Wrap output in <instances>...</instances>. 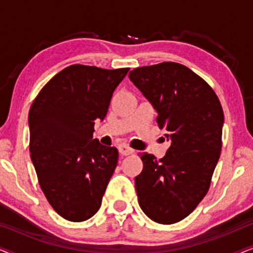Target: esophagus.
I'll return each instance as SVG.
<instances>
[{"label":"esophagus","instance_id":"34e87169","mask_svg":"<svg viewBox=\"0 0 253 253\" xmlns=\"http://www.w3.org/2000/svg\"><path fill=\"white\" fill-rule=\"evenodd\" d=\"M119 151L122 155H130L134 152V150H132V148H131L129 145H126V144H121L119 146Z\"/></svg>","mask_w":253,"mask_h":253}]
</instances>
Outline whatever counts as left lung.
Instances as JSON below:
<instances>
[{
    "label": "left lung",
    "instance_id": "left-lung-1",
    "mask_svg": "<svg viewBox=\"0 0 253 253\" xmlns=\"http://www.w3.org/2000/svg\"><path fill=\"white\" fill-rule=\"evenodd\" d=\"M129 77L171 140L162 159L139 154L144 167L134 178L138 203L155 222L176 223L209 192L222 147V106L202 77L175 62L136 68Z\"/></svg>",
    "mask_w": 253,
    "mask_h": 253
}]
</instances>
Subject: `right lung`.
Returning <instances> with one entry per match:
<instances>
[{
  "label": "right lung",
  "mask_w": 253,
  "mask_h": 253,
  "mask_svg": "<svg viewBox=\"0 0 253 253\" xmlns=\"http://www.w3.org/2000/svg\"><path fill=\"white\" fill-rule=\"evenodd\" d=\"M129 70L72 64L55 75L31 106V159L48 203L65 220L82 222L101 206L119 151L93 139L94 124L105 119Z\"/></svg>",
  "instance_id": "obj_1"
}]
</instances>
